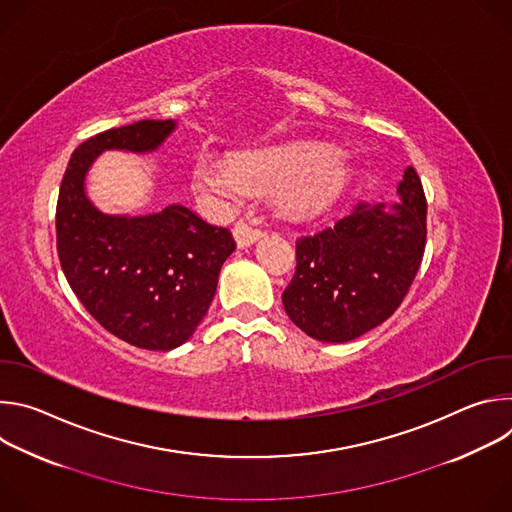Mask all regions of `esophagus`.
<instances>
[{
    "label": "esophagus",
    "instance_id": "esophagus-1",
    "mask_svg": "<svg viewBox=\"0 0 512 512\" xmlns=\"http://www.w3.org/2000/svg\"><path fill=\"white\" fill-rule=\"evenodd\" d=\"M233 235H235L237 245H239L241 249H245V247L253 245L257 239H261V237H263V231H261V229H253V227H249L247 223L241 221V223L235 225Z\"/></svg>",
    "mask_w": 512,
    "mask_h": 512
}]
</instances>
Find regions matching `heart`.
Segmentation results:
<instances>
[{
    "label": "heart",
    "mask_w": 512,
    "mask_h": 512,
    "mask_svg": "<svg viewBox=\"0 0 512 512\" xmlns=\"http://www.w3.org/2000/svg\"><path fill=\"white\" fill-rule=\"evenodd\" d=\"M194 188L221 208L245 204L253 192L271 190L291 216H312L328 208L346 178V160L330 148H273L237 154L233 160L200 154Z\"/></svg>",
    "instance_id": "heart-1"
}]
</instances>
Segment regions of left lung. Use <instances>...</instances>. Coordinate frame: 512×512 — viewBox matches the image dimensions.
I'll return each instance as SVG.
<instances>
[{
    "instance_id": "1",
    "label": "left lung",
    "mask_w": 512,
    "mask_h": 512,
    "mask_svg": "<svg viewBox=\"0 0 512 512\" xmlns=\"http://www.w3.org/2000/svg\"><path fill=\"white\" fill-rule=\"evenodd\" d=\"M399 202H358L334 227L296 241V273L283 291L289 320L322 342H348L383 324L419 271L427 202L409 166Z\"/></svg>"
}]
</instances>
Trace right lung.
<instances>
[{
	"mask_svg": "<svg viewBox=\"0 0 512 512\" xmlns=\"http://www.w3.org/2000/svg\"><path fill=\"white\" fill-rule=\"evenodd\" d=\"M174 129L172 119H143L89 137L68 162L56 204L58 259L75 296L107 332L145 350H172L194 334L235 239L182 204L105 214L87 198L85 176L101 152H154Z\"/></svg>",
	"mask_w": 512,
	"mask_h": 512,
	"instance_id": "1",
	"label": "right lung"
}]
</instances>
